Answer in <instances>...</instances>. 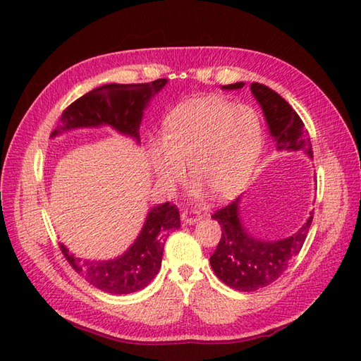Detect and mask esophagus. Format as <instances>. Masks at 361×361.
Instances as JSON below:
<instances>
[{"instance_id": "1", "label": "esophagus", "mask_w": 361, "mask_h": 361, "mask_svg": "<svg viewBox=\"0 0 361 361\" xmlns=\"http://www.w3.org/2000/svg\"><path fill=\"white\" fill-rule=\"evenodd\" d=\"M200 220H202V216H200V212H197V211H185L181 214V221L186 225H194Z\"/></svg>"}]
</instances>
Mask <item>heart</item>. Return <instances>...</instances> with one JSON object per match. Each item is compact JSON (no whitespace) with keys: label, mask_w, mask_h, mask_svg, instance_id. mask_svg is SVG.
Listing matches in <instances>:
<instances>
[{"label":"heart","mask_w":361,"mask_h":361,"mask_svg":"<svg viewBox=\"0 0 361 361\" xmlns=\"http://www.w3.org/2000/svg\"><path fill=\"white\" fill-rule=\"evenodd\" d=\"M262 147V127L255 110L211 97L176 105L163 122L159 142H152L149 164L163 186L190 178L214 198L239 190Z\"/></svg>","instance_id":"heart-1"}]
</instances>
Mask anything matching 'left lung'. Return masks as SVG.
<instances>
[{
  "label": "left lung",
  "mask_w": 361,
  "mask_h": 361,
  "mask_svg": "<svg viewBox=\"0 0 361 361\" xmlns=\"http://www.w3.org/2000/svg\"><path fill=\"white\" fill-rule=\"evenodd\" d=\"M243 82L224 85V90H240ZM251 93L264 111L268 130L278 150L304 152L313 158L309 132L286 99L262 83H252ZM240 197L219 209L212 219L221 226V239L209 262L217 278L239 291H255L270 286L287 270L291 259L301 251L312 225L307 221L286 239L267 240L255 237L240 217Z\"/></svg>",
  "instance_id": "1"
}]
</instances>
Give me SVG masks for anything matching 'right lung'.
Returning a JSON list of instances; mask_svg holds the SVG:
<instances>
[{"label":"right lung","instance_id":"add662e5","mask_svg":"<svg viewBox=\"0 0 361 361\" xmlns=\"http://www.w3.org/2000/svg\"><path fill=\"white\" fill-rule=\"evenodd\" d=\"M167 79L150 83H109L73 102L60 116L51 137L75 128L109 126L140 144V126L152 97L164 88ZM180 228V214L173 204L152 206L140 234L127 251L109 260H87L71 255L60 245L63 256L91 286L111 295H128L147 287L161 268L167 235Z\"/></svg>","mask_w":361,"mask_h":361}]
</instances>
